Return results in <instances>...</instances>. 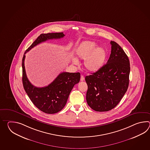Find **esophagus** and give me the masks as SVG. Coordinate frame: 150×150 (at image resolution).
Returning <instances> with one entry per match:
<instances>
[{
  "label": "esophagus",
  "instance_id": "esophagus-1",
  "mask_svg": "<svg viewBox=\"0 0 150 150\" xmlns=\"http://www.w3.org/2000/svg\"><path fill=\"white\" fill-rule=\"evenodd\" d=\"M85 79V78H84V76H81V78H80V81H83Z\"/></svg>",
  "mask_w": 150,
  "mask_h": 150
}]
</instances>
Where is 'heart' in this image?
Instances as JSON below:
<instances>
[{
  "label": "heart",
  "instance_id": "b5f03b06",
  "mask_svg": "<svg viewBox=\"0 0 150 150\" xmlns=\"http://www.w3.org/2000/svg\"><path fill=\"white\" fill-rule=\"evenodd\" d=\"M77 57L84 61V67L89 72H96L105 65L107 54L104 48L98 47L97 44L92 41L82 42L76 50ZM74 64L79 62L76 58L73 59Z\"/></svg>",
  "mask_w": 150,
  "mask_h": 150
}]
</instances>
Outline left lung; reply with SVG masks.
<instances>
[{"label":"left lung","instance_id":"8db88e82","mask_svg":"<svg viewBox=\"0 0 150 150\" xmlns=\"http://www.w3.org/2000/svg\"><path fill=\"white\" fill-rule=\"evenodd\" d=\"M107 64L101 70L85 77L88 86L86 101L96 112H107L118 105L127 91L130 62L123 49L114 41Z\"/></svg>","mask_w":150,"mask_h":150}]
</instances>
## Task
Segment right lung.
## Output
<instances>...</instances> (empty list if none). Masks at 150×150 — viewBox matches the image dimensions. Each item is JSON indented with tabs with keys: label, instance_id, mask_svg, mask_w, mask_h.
Listing matches in <instances>:
<instances>
[{
	"label": "right lung",
	"instance_id": "1",
	"mask_svg": "<svg viewBox=\"0 0 150 150\" xmlns=\"http://www.w3.org/2000/svg\"><path fill=\"white\" fill-rule=\"evenodd\" d=\"M63 33L42 34L25 50L22 62L23 88L33 104L42 112L54 114L60 112L67 102L69 96L74 86L79 82V72H62L49 84L44 87L33 85L27 78L25 68V54L31 49L43 42L51 39L63 38Z\"/></svg>",
	"mask_w": 150,
	"mask_h": 150
}]
</instances>
